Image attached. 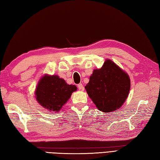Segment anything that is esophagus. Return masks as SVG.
<instances>
[{
    "mask_svg": "<svg viewBox=\"0 0 160 160\" xmlns=\"http://www.w3.org/2000/svg\"><path fill=\"white\" fill-rule=\"evenodd\" d=\"M78 89H80V90H83V89H84L83 84H82V83H80V84L78 85Z\"/></svg>",
    "mask_w": 160,
    "mask_h": 160,
    "instance_id": "34e87169",
    "label": "esophagus"
}]
</instances>
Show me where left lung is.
<instances>
[{
    "label": "left lung",
    "instance_id": "8db88e82",
    "mask_svg": "<svg viewBox=\"0 0 160 160\" xmlns=\"http://www.w3.org/2000/svg\"><path fill=\"white\" fill-rule=\"evenodd\" d=\"M130 79L110 60L95 69L85 89L96 107L102 112L116 111L124 104L130 90Z\"/></svg>",
    "mask_w": 160,
    "mask_h": 160
}]
</instances>
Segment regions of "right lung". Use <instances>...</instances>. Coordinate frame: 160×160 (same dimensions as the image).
<instances>
[{"label": "right lung", "mask_w": 160, "mask_h": 160, "mask_svg": "<svg viewBox=\"0 0 160 160\" xmlns=\"http://www.w3.org/2000/svg\"><path fill=\"white\" fill-rule=\"evenodd\" d=\"M76 90V86L67 84L58 76H45L37 86L36 97L43 107L58 111L69 99L71 93Z\"/></svg>", "instance_id": "add662e5"}]
</instances>
